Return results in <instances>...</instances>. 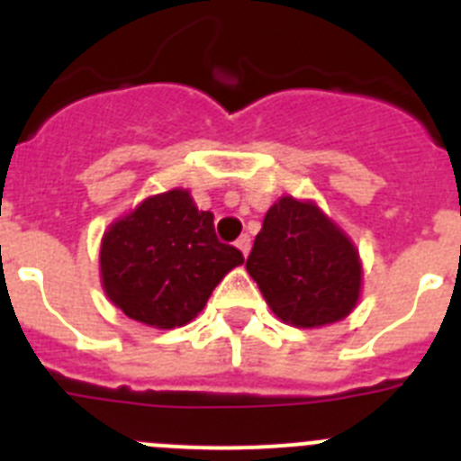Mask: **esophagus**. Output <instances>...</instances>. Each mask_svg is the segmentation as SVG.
Returning a JSON list of instances; mask_svg holds the SVG:
<instances>
[{"instance_id":"esophagus-1","label":"esophagus","mask_w":461,"mask_h":461,"mask_svg":"<svg viewBox=\"0 0 461 461\" xmlns=\"http://www.w3.org/2000/svg\"><path fill=\"white\" fill-rule=\"evenodd\" d=\"M235 247H238V249L242 251L244 256L249 254V249H251V238H249V235H247V233H244V235H240V238H238V242H235Z\"/></svg>"}]
</instances>
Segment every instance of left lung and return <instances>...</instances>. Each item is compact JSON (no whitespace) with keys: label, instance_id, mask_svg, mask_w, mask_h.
<instances>
[{"label":"left lung","instance_id":"1","mask_svg":"<svg viewBox=\"0 0 461 461\" xmlns=\"http://www.w3.org/2000/svg\"><path fill=\"white\" fill-rule=\"evenodd\" d=\"M247 270L272 312L297 328L344 319L360 295L356 247L313 203L291 195L267 210Z\"/></svg>","mask_w":461,"mask_h":461}]
</instances>
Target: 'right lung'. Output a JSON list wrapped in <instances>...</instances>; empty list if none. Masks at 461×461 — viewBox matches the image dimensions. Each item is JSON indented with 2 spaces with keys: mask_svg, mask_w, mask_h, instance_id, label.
I'll return each mask as SVG.
<instances>
[{
  "mask_svg": "<svg viewBox=\"0 0 461 461\" xmlns=\"http://www.w3.org/2000/svg\"><path fill=\"white\" fill-rule=\"evenodd\" d=\"M242 251L219 242L212 212L189 191L152 195L108 228L101 244V279L108 297L133 321L175 328L198 316Z\"/></svg>",
  "mask_w": 461,
  "mask_h": 461,
  "instance_id": "add662e5",
  "label": "right lung"
}]
</instances>
